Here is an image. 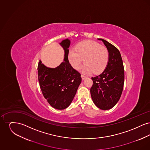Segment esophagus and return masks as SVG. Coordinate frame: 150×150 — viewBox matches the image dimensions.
Returning <instances> with one entry per match:
<instances>
[{
    "mask_svg": "<svg viewBox=\"0 0 150 150\" xmlns=\"http://www.w3.org/2000/svg\"><path fill=\"white\" fill-rule=\"evenodd\" d=\"M81 79H83V80H84V79H85L86 78V76H84V75H81Z\"/></svg>",
    "mask_w": 150,
    "mask_h": 150,
    "instance_id": "1",
    "label": "esophagus"
}]
</instances>
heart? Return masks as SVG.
Returning a JSON list of instances; mask_svg holds the SVG:
<instances>
[{"instance_id": "b5f03b06", "label": "heart", "mask_w": 150, "mask_h": 150, "mask_svg": "<svg viewBox=\"0 0 150 150\" xmlns=\"http://www.w3.org/2000/svg\"><path fill=\"white\" fill-rule=\"evenodd\" d=\"M107 48L92 40H86L78 44L74 50L69 52L68 59L72 66L78 70L82 64H86L83 71L86 73L99 74L104 70L108 61Z\"/></svg>"}]
</instances>
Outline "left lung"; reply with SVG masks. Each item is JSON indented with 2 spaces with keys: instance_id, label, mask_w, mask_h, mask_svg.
<instances>
[{
  "instance_id": "8db88e82",
  "label": "left lung",
  "mask_w": 150,
  "mask_h": 150,
  "mask_svg": "<svg viewBox=\"0 0 150 150\" xmlns=\"http://www.w3.org/2000/svg\"><path fill=\"white\" fill-rule=\"evenodd\" d=\"M109 58L106 67L99 75L92 77L91 94L96 106L103 110L111 109L121 97L124 83V69L121 54L115 46L103 39Z\"/></svg>"
}]
</instances>
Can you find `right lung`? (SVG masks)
<instances>
[{
  "label": "right lung",
  "instance_id": "1",
  "mask_svg": "<svg viewBox=\"0 0 150 150\" xmlns=\"http://www.w3.org/2000/svg\"><path fill=\"white\" fill-rule=\"evenodd\" d=\"M59 44L64 50V61L52 69L46 67L40 61L38 74L44 97L52 107L64 110L71 104L81 82V78L80 74L72 67L68 59L70 40H64Z\"/></svg>",
  "mask_w": 150,
  "mask_h": 150
}]
</instances>
